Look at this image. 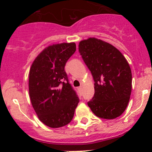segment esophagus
<instances>
[{"label":"esophagus","mask_w":152,"mask_h":152,"mask_svg":"<svg viewBox=\"0 0 152 152\" xmlns=\"http://www.w3.org/2000/svg\"><path fill=\"white\" fill-rule=\"evenodd\" d=\"M78 91L79 92V93H82V87H78Z\"/></svg>","instance_id":"esophagus-1"}]
</instances>
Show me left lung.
<instances>
[{"mask_svg": "<svg viewBox=\"0 0 152 152\" xmlns=\"http://www.w3.org/2000/svg\"><path fill=\"white\" fill-rule=\"evenodd\" d=\"M79 51L94 80L95 93L87 102L97 117L114 119L125 111L132 92V71L124 55L96 38L79 42Z\"/></svg>", "mask_w": 152, "mask_h": 152, "instance_id": "8db88e82", "label": "left lung"}]
</instances>
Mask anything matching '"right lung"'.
<instances>
[{"instance_id": "right-lung-1", "label": "right lung", "mask_w": 152, "mask_h": 152, "mask_svg": "<svg viewBox=\"0 0 152 152\" xmlns=\"http://www.w3.org/2000/svg\"><path fill=\"white\" fill-rule=\"evenodd\" d=\"M76 49L74 42L49 45L37 56L31 67V102L40 121L50 128L70 123L79 102L65 70L67 61Z\"/></svg>"}]
</instances>
